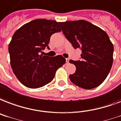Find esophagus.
<instances>
[{"label":"esophagus","mask_w":121,"mask_h":121,"mask_svg":"<svg viewBox=\"0 0 121 121\" xmlns=\"http://www.w3.org/2000/svg\"><path fill=\"white\" fill-rule=\"evenodd\" d=\"M65 60H66V62H67V63H69V58H66V59H65Z\"/></svg>","instance_id":"esophagus-1"}]
</instances>
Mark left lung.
I'll return each mask as SVG.
<instances>
[{
    "label": "left lung",
    "instance_id": "1",
    "mask_svg": "<svg viewBox=\"0 0 121 121\" xmlns=\"http://www.w3.org/2000/svg\"><path fill=\"white\" fill-rule=\"evenodd\" d=\"M63 34L75 49L82 51L81 60H70L76 71L71 82L83 89L98 87L107 78L113 63L114 46L105 31L85 20L60 23Z\"/></svg>",
    "mask_w": 121,
    "mask_h": 121
}]
</instances>
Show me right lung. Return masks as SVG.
Wrapping results in <instances>:
<instances>
[{
	"label": "right lung",
	"instance_id": "obj_1",
	"mask_svg": "<svg viewBox=\"0 0 121 121\" xmlns=\"http://www.w3.org/2000/svg\"><path fill=\"white\" fill-rule=\"evenodd\" d=\"M60 23L37 19L17 30L9 44L11 65L16 77L29 88H39L52 81L56 72L66 60L58 55L43 56L42 50L49 49L51 36L61 31Z\"/></svg>",
	"mask_w": 121,
	"mask_h": 121
}]
</instances>
